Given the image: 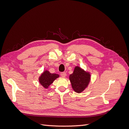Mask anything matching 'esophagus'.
<instances>
[{"mask_svg": "<svg viewBox=\"0 0 129 129\" xmlns=\"http://www.w3.org/2000/svg\"><path fill=\"white\" fill-rule=\"evenodd\" d=\"M61 76L63 77H64L66 76V73L65 72H62L61 73Z\"/></svg>", "mask_w": 129, "mask_h": 129, "instance_id": "obj_1", "label": "esophagus"}]
</instances>
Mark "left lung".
<instances>
[{
  "label": "left lung",
  "mask_w": 129,
  "mask_h": 129,
  "mask_svg": "<svg viewBox=\"0 0 129 129\" xmlns=\"http://www.w3.org/2000/svg\"><path fill=\"white\" fill-rule=\"evenodd\" d=\"M73 90L77 93L82 92L86 88L90 80V74L79 67H76L69 76Z\"/></svg>",
  "instance_id": "1"
}]
</instances>
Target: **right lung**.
I'll return each mask as SVG.
<instances>
[{
  "label": "right lung",
  "mask_w": 129,
  "mask_h": 129,
  "mask_svg": "<svg viewBox=\"0 0 129 129\" xmlns=\"http://www.w3.org/2000/svg\"><path fill=\"white\" fill-rule=\"evenodd\" d=\"M59 77V75L56 74H52L47 71H45L39 77V82L45 88H48L49 85L51 84L53 81L57 78Z\"/></svg>",
  "instance_id": "right-lung-1"
}]
</instances>
